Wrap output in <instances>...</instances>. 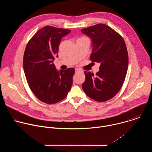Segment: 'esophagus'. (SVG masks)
<instances>
[{"label": "esophagus", "instance_id": "34e87169", "mask_svg": "<svg viewBox=\"0 0 152 152\" xmlns=\"http://www.w3.org/2000/svg\"><path fill=\"white\" fill-rule=\"evenodd\" d=\"M80 72V70H79V69H76V73H79V72Z\"/></svg>", "mask_w": 152, "mask_h": 152}]
</instances>
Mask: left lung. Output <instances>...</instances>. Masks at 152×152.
Returning <instances> with one entry per match:
<instances>
[{
	"label": "left lung",
	"mask_w": 152,
	"mask_h": 152,
	"mask_svg": "<svg viewBox=\"0 0 152 152\" xmlns=\"http://www.w3.org/2000/svg\"><path fill=\"white\" fill-rule=\"evenodd\" d=\"M81 32L91 39V61L100 63L96 76L84 72L82 89L96 101H107L118 93L125 80L129 62L125 42L118 33L104 24L84 28Z\"/></svg>",
	"instance_id": "1"
}]
</instances>
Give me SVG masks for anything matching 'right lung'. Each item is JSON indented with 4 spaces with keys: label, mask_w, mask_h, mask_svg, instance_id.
Masks as SVG:
<instances>
[{
    "label": "right lung",
    "mask_w": 152,
    "mask_h": 152,
    "mask_svg": "<svg viewBox=\"0 0 152 152\" xmlns=\"http://www.w3.org/2000/svg\"><path fill=\"white\" fill-rule=\"evenodd\" d=\"M70 30L46 26L31 38L23 56L28 85L41 102L54 104L66 98L73 84L74 68L58 71L53 64L62 38Z\"/></svg>",
    "instance_id": "add662e5"
}]
</instances>
